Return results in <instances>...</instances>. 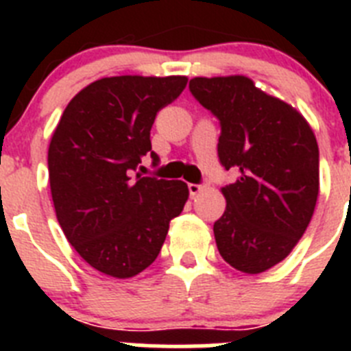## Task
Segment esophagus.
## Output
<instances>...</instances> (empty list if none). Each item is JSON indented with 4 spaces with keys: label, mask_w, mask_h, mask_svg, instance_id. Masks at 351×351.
<instances>
[{
    "label": "esophagus",
    "mask_w": 351,
    "mask_h": 351,
    "mask_svg": "<svg viewBox=\"0 0 351 351\" xmlns=\"http://www.w3.org/2000/svg\"><path fill=\"white\" fill-rule=\"evenodd\" d=\"M188 190H190L191 197H195V195H198L200 191L206 190V184H193V182H190V184H188Z\"/></svg>",
    "instance_id": "34e87169"
}]
</instances>
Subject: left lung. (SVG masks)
<instances>
[{
	"label": "left lung",
	"mask_w": 351,
	"mask_h": 351,
	"mask_svg": "<svg viewBox=\"0 0 351 351\" xmlns=\"http://www.w3.org/2000/svg\"><path fill=\"white\" fill-rule=\"evenodd\" d=\"M191 95L219 119L218 156L237 181L214 239L226 263L260 274L287 258L315 213L320 154L308 121L244 75L195 77Z\"/></svg>",
	"instance_id": "left-lung-1"
}]
</instances>
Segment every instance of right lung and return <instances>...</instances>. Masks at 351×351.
<instances>
[{"label": "right lung", "instance_id": "right-lung-1", "mask_svg": "<svg viewBox=\"0 0 351 351\" xmlns=\"http://www.w3.org/2000/svg\"><path fill=\"white\" fill-rule=\"evenodd\" d=\"M182 75L95 80L64 108L49 145L56 216L96 271L126 280L147 269L188 200L182 181L133 176L151 151L158 110L186 88Z\"/></svg>", "mask_w": 351, "mask_h": 351}]
</instances>
